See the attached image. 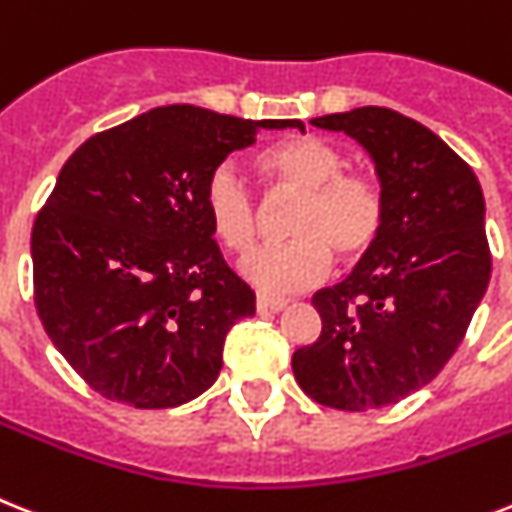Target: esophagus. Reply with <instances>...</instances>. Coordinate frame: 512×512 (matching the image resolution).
<instances>
[{
  "mask_svg": "<svg viewBox=\"0 0 512 512\" xmlns=\"http://www.w3.org/2000/svg\"><path fill=\"white\" fill-rule=\"evenodd\" d=\"M257 310L260 313H278V310H284V299L281 297H268V294H257Z\"/></svg>",
  "mask_w": 512,
  "mask_h": 512,
  "instance_id": "34e87169",
  "label": "esophagus"
}]
</instances>
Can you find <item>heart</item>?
<instances>
[{"instance_id":"obj_1","label":"heart","mask_w":512,"mask_h":512,"mask_svg":"<svg viewBox=\"0 0 512 512\" xmlns=\"http://www.w3.org/2000/svg\"><path fill=\"white\" fill-rule=\"evenodd\" d=\"M342 149L321 139L281 141L260 157L278 191L299 194L286 242H268L242 257V276L260 292L294 294L321 284L334 252L355 260L371 249L384 226V197L371 176L347 170ZM205 210L228 249L242 252L260 228V199L234 160L218 162L205 181Z\"/></svg>"}]
</instances>
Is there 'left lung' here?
<instances>
[{"mask_svg": "<svg viewBox=\"0 0 512 512\" xmlns=\"http://www.w3.org/2000/svg\"><path fill=\"white\" fill-rule=\"evenodd\" d=\"M310 123L371 155L384 226L342 284L315 292L321 336L292 368L307 397L363 413L423 389L463 342L492 276L484 194L468 162L389 107Z\"/></svg>", "mask_w": 512, "mask_h": 512, "instance_id": "obj_1", "label": "left lung"}]
</instances>
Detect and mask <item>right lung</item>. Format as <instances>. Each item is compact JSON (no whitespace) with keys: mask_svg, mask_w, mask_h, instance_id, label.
Here are the masks:
<instances>
[{"mask_svg":"<svg viewBox=\"0 0 512 512\" xmlns=\"http://www.w3.org/2000/svg\"><path fill=\"white\" fill-rule=\"evenodd\" d=\"M263 128L168 105L83 141L62 165L31 234L33 299L70 368L120 405L160 410L207 392L223 342L255 315L205 210V181Z\"/></svg>","mask_w":512,"mask_h":512,"instance_id":"add662e5","label":"right lung"}]
</instances>
